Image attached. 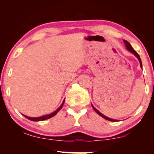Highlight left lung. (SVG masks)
<instances>
[{"mask_svg":"<svg viewBox=\"0 0 154 154\" xmlns=\"http://www.w3.org/2000/svg\"><path fill=\"white\" fill-rule=\"evenodd\" d=\"M124 43H125V45H126V48H127V49H128V51H130V52H131V53H132V54H133L134 55H135V56H136V57H137V59H138L139 61H140V67H141V68H142V62H141V59H140V56H139V55H138V54H137V53L136 52V51H135V50H134L133 48H132V47L131 46V45H130V43H128V42L127 41V40H124ZM92 106H93V109H94L95 112H96L97 114H99V115H100V116H102V117L104 118V119H106V120H109V121H111V122H116V120H115V119H110V118H109V117H107V116H104L103 114H102L101 113L99 112V111H98V110H97V109H95V108L94 106H93V105H92Z\"/></svg>","mask_w":154,"mask_h":154,"instance_id":"left-lung-1","label":"left lung"}]
</instances>
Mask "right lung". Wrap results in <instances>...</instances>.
Returning <instances> with one entry per match:
<instances>
[{"label": "right lung", "mask_w": 154, "mask_h": 154, "mask_svg": "<svg viewBox=\"0 0 154 154\" xmlns=\"http://www.w3.org/2000/svg\"><path fill=\"white\" fill-rule=\"evenodd\" d=\"M64 100H63V103H61V106H60L59 109H57L56 111H55L54 112H53L52 114H48V115H45V116H40V117H28V116H26L25 115H24V116H25V117L26 118V119L31 120V121H35V122H38V121H43V120H45V119H50V118L53 117V116H54L55 115H56V114H57L59 111L61 110V108L63 107V103H64Z\"/></svg>", "instance_id": "add662e5"}]
</instances>
